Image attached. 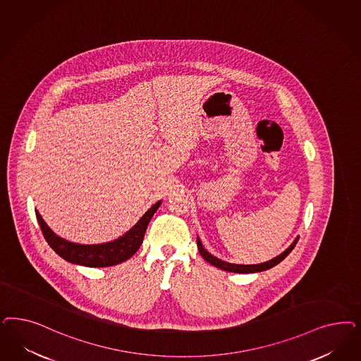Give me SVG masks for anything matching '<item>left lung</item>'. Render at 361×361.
I'll use <instances>...</instances> for the list:
<instances>
[{
  "label": "left lung",
  "instance_id": "obj_1",
  "mask_svg": "<svg viewBox=\"0 0 361 361\" xmlns=\"http://www.w3.org/2000/svg\"><path fill=\"white\" fill-rule=\"evenodd\" d=\"M299 240V236H296V239L292 242L291 245L283 251L280 255L275 256L274 259L264 262V263H257V264H235V263H228V262H224L218 259L216 256L211 255L209 251L203 247L200 239L197 238V243H198V250L200 252L202 257L209 262V264H212L214 267L221 268L223 271H227V272H236V274H254V272H262V271H266L269 268L275 267L276 264H279L281 260H284L288 254L293 250V247L296 245Z\"/></svg>",
  "mask_w": 361,
  "mask_h": 361
}]
</instances>
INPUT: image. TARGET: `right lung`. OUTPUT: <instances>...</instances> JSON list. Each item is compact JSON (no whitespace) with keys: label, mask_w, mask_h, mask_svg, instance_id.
I'll list each match as a JSON object with an SVG mask.
<instances>
[{"label":"right lung","mask_w":361,"mask_h":361,"mask_svg":"<svg viewBox=\"0 0 361 361\" xmlns=\"http://www.w3.org/2000/svg\"><path fill=\"white\" fill-rule=\"evenodd\" d=\"M162 204V200H158L147 209L140 221H137L128 233H123L116 240L101 243V245H80L69 242L54 233L47 221L42 219L41 214L35 209V216L42 230L44 238L56 254L73 264H80L85 267H110L116 266L134 255L143 242L146 228L152 221V215Z\"/></svg>","instance_id":"right-lung-1"}]
</instances>
